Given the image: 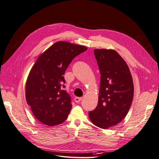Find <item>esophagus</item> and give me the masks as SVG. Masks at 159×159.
I'll return each mask as SVG.
<instances>
[{
    "instance_id": "34e87169",
    "label": "esophagus",
    "mask_w": 159,
    "mask_h": 159,
    "mask_svg": "<svg viewBox=\"0 0 159 159\" xmlns=\"http://www.w3.org/2000/svg\"><path fill=\"white\" fill-rule=\"evenodd\" d=\"M74 100H75V102H80L81 100H82V98L81 97H75V98H74Z\"/></svg>"
}]
</instances>
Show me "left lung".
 I'll use <instances>...</instances> for the list:
<instances>
[{
    "mask_svg": "<svg viewBox=\"0 0 159 159\" xmlns=\"http://www.w3.org/2000/svg\"><path fill=\"white\" fill-rule=\"evenodd\" d=\"M100 72L98 102L89 112L94 125L102 129L113 127L124 119L134 98V84L125 61L113 49H94Z\"/></svg>",
    "mask_w": 159,
    "mask_h": 159,
    "instance_id": "1",
    "label": "left lung"
}]
</instances>
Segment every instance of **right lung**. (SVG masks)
Instances as JSON below:
<instances>
[{"label": "right lung", "mask_w": 159, "mask_h": 159, "mask_svg": "<svg viewBox=\"0 0 159 159\" xmlns=\"http://www.w3.org/2000/svg\"><path fill=\"white\" fill-rule=\"evenodd\" d=\"M87 47L59 41L38 57L25 84V98L34 117L43 124L63 123L71 109V98L63 90L64 73L72 60Z\"/></svg>", "instance_id": "right-lung-1"}]
</instances>
